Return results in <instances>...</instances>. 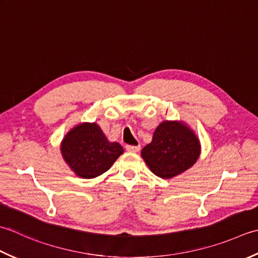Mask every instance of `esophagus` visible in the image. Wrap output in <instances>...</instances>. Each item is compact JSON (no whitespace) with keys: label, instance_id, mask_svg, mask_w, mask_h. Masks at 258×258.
Here are the masks:
<instances>
[{"label":"esophagus","instance_id":"esophagus-1","mask_svg":"<svg viewBox=\"0 0 258 258\" xmlns=\"http://www.w3.org/2000/svg\"><path fill=\"white\" fill-rule=\"evenodd\" d=\"M125 150L129 151V152H138L140 150V146L127 145V146H125Z\"/></svg>","mask_w":258,"mask_h":258}]
</instances>
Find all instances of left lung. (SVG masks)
I'll return each mask as SVG.
<instances>
[{
	"label": "left lung",
	"mask_w": 258,
	"mask_h": 258,
	"mask_svg": "<svg viewBox=\"0 0 258 258\" xmlns=\"http://www.w3.org/2000/svg\"><path fill=\"white\" fill-rule=\"evenodd\" d=\"M201 155V144L194 131L179 121H162L152 141L141 150L149 169L162 179L180 175L189 169Z\"/></svg>",
	"instance_id": "8db88e82"
}]
</instances>
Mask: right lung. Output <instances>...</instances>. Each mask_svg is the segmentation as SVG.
Listing matches in <instances>:
<instances>
[{
    "mask_svg": "<svg viewBox=\"0 0 258 258\" xmlns=\"http://www.w3.org/2000/svg\"><path fill=\"white\" fill-rule=\"evenodd\" d=\"M63 159L79 177L90 179L110 169L123 154L118 143H110L97 123H80L61 143Z\"/></svg>",
    "mask_w": 258,
    "mask_h": 258,
    "instance_id": "1",
    "label": "right lung"
}]
</instances>
